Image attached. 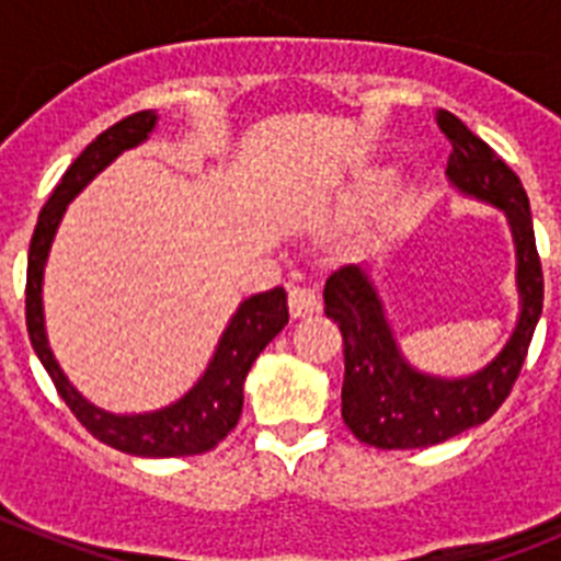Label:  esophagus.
<instances>
[{"mask_svg":"<svg viewBox=\"0 0 561 561\" xmlns=\"http://www.w3.org/2000/svg\"><path fill=\"white\" fill-rule=\"evenodd\" d=\"M320 311V300H317V295L311 289H306V286H291L289 289V314L295 317H309V314H317Z\"/></svg>","mask_w":561,"mask_h":561,"instance_id":"34e87169","label":"esophagus"}]
</instances>
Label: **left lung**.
<instances>
[{
	"label": "left lung",
	"instance_id": "8db88e82",
	"mask_svg": "<svg viewBox=\"0 0 561 561\" xmlns=\"http://www.w3.org/2000/svg\"><path fill=\"white\" fill-rule=\"evenodd\" d=\"M438 126L453 142L449 182L466 196L500 207L512 225L519 320L512 340L483 370L463 379H440L421 374L401 356L379 295L362 266L331 272L323 300L325 317L342 334V421L362 444L376 449L433 447L492 419L512 393L542 314V264L523 182L453 112H438Z\"/></svg>",
	"mask_w": 561,
	"mask_h": 561
}]
</instances>
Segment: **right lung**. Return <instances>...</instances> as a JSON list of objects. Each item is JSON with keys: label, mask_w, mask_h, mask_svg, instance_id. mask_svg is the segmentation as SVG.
Listing matches in <instances>:
<instances>
[{"label": "right lung", "mask_w": 561, "mask_h": 561, "mask_svg": "<svg viewBox=\"0 0 561 561\" xmlns=\"http://www.w3.org/2000/svg\"><path fill=\"white\" fill-rule=\"evenodd\" d=\"M153 126H157V112H151V108L128 114L121 123H114L106 131L98 134L95 140L83 148L81 157L67 168L47 205L38 213V225L30 238L24 317H27V334L33 342V351L47 368L58 396L67 401V408L89 433L108 447L128 455H140V458H185V455L210 453L238 424V415L244 408V379L250 374L252 362L275 340L277 331L289 323L286 291L275 286L270 291L247 297L221 334L216 354H213L202 379L180 401L140 415L106 413V410L89 404L69 385L47 345L42 309L44 264H47L49 244L56 238L58 221H61L67 205L117 153L148 140Z\"/></svg>", "instance_id": "1"}]
</instances>
